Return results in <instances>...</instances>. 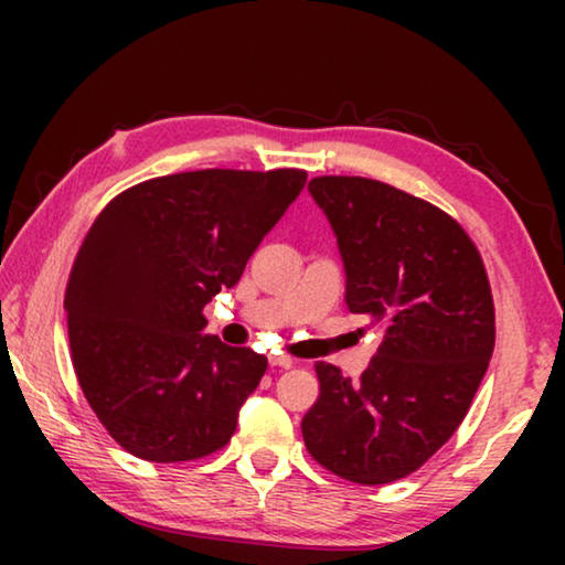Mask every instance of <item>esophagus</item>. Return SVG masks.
Segmentation results:
<instances>
[{"instance_id":"obj_1","label":"esophagus","mask_w":565,"mask_h":565,"mask_svg":"<svg viewBox=\"0 0 565 565\" xmlns=\"http://www.w3.org/2000/svg\"><path fill=\"white\" fill-rule=\"evenodd\" d=\"M269 363H271V366H279V369H291L296 361L291 356H281V353H274V356H269Z\"/></svg>"}]
</instances>
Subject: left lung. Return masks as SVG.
Here are the masks:
<instances>
[{
  "mask_svg": "<svg viewBox=\"0 0 565 565\" xmlns=\"http://www.w3.org/2000/svg\"><path fill=\"white\" fill-rule=\"evenodd\" d=\"M347 269V306L379 327L359 381L317 361L306 451L333 476L381 486L424 466L466 418L495 343L489 274L463 226L384 181L317 177Z\"/></svg>",
  "mask_w": 565,
  "mask_h": 565,
  "instance_id": "obj_1",
  "label": "left lung"
}]
</instances>
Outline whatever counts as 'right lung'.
Instances as JSON below:
<instances>
[{
  "instance_id": "add662e5",
  "label": "right lung",
  "mask_w": 565,
  "mask_h": 565,
  "mask_svg": "<svg viewBox=\"0 0 565 565\" xmlns=\"http://www.w3.org/2000/svg\"><path fill=\"white\" fill-rule=\"evenodd\" d=\"M306 184L303 169L157 177L102 209L64 294L74 374L124 451L151 463L212 456L269 361L204 337V306Z\"/></svg>"
}]
</instances>
